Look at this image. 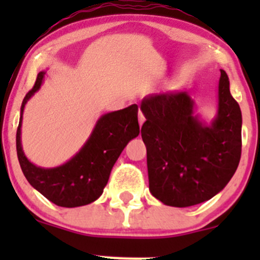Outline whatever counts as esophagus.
Listing matches in <instances>:
<instances>
[{
	"instance_id": "obj_1",
	"label": "esophagus",
	"mask_w": 260,
	"mask_h": 260,
	"mask_svg": "<svg viewBox=\"0 0 260 260\" xmlns=\"http://www.w3.org/2000/svg\"><path fill=\"white\" fill-rule=\"evenodd\" d=\"M145 120H146L145 115H143L142 112L140 111V113H138V123H140V125H142L143 123H145Z\"/></svg>"
}]
</instances>
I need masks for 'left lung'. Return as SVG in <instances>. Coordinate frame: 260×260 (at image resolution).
I'll return each mask as SVG.
<instances>
[{"label": "left lung", "instance_id": "left-lung-1", "mask_svg": "<svg viewBox=\"0 0 260 260\" xmlns=\"http://www.w3.org/2000/svg\"><path fill=\"white\" fill-rule=\"evenodd\" d=\"M217 113L210 124L195 114L186 91L142 99L141 135L149 191L165 205L187 208L210 200L232 180L242 154V111L220 70Z\"/></svg>", "mask_w": 260, "mask_h": 260}]
</instances>
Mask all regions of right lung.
<instances>
[{"label":"right lung","instance_id":"right-lung-1","mask_svg":"<svg viewBox=\"0 0 260 260\" xmlns=\"http://www.w3.org/2000/svg\"><path fill=\"white\" fill-rule=\"evenodd\" d=\"M46 72H40L34 88L22 101L16 133L21 170L34 188L62 208H77L95 201L103 193L112 169L131 140L140 135L137 104L103 114L75 156L60 166L44 169L27 159L21 145L22 114L28 99L40 89Z\"/></svg>","mask_w":260,"mask_h":260}]
</instances>
